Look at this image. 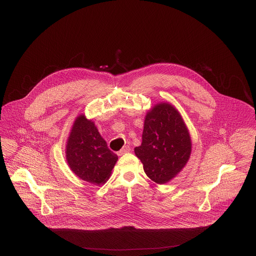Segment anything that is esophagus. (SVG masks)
<instances>
[{
    "label": "esophagus",
    "instance_id": "1",
    "mask_svg": "<svg viewBox=\"0 0 256 256\" xmlns=\"http://www.w3.org/2000/svg\"><path fill=\"white\" fill-rule=\"evenodd\" d=\"M130 151V146H124V147L120 151H118L116 154H118V156H122L124 154L128 153Z\"/></svg>",
    "mask_w": 256,
    "mask_h": 256
}]
</instances>
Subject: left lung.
<instances>
[{"label": "left lung", "instance_id": "8db88e82", "mask_svg": "<svg viewBox=\"0 0 256 256\" xmlns=\"http://www.w3.org/2000/svg\"><path fill=\"white\" fill-rule=\"evenodd\" d=\"M192 148L190 130L174 105L159 102L146 112L142 144L134 154L151 180L170 182L188 164Z\"/></svg>", "mask_w": 256, "mask_h": 256}]
</instances>
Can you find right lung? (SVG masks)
I'll return each mask as SVG.
<instances>
[{
    "label": "right lung",
    "instance_id": "1",
    "mask_svg": "<svg viewBox=\"0 0 256 256\" xmlns=\"http://www.w3.org/2000/svg\"><path fill=\"white\" fill-rule=\"evenodd\" d=\"M66 160L76 176L100 186L110 177L118 157L108 149L95 122L81 114L70 128L66 144Z\"/></svg>",
    "mask_w": 256,
    "mask_h": 256
}]
</instances>
